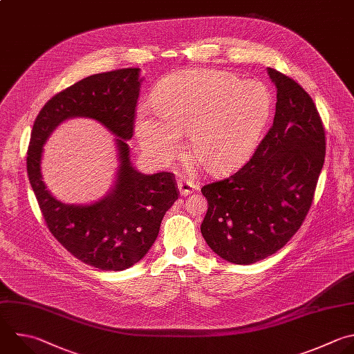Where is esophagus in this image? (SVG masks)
Here are the masks:
<instances>
[{"instance_id": "34e87169", "label": "esophagus", "mask_w": 354, "mask_h": 354, "mask_svg": "<svg viewBox=\"0 0 354 354\" xmlns=\"http://www.w3.org/2000/svg\"><path fill=\"white\" fill-rule=\"evenodd\" d=\"M178 189H179L180 196H189L190 193L194 192V185L192 182H189V180L179 179L178 180Z\"/></svg>"}]
</instances>
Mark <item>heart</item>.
Masks as SVG:
<instances>
[{"label": "heart", "mask_w": 354, "mask_h": 354, "mask_svg": "<svg viewBox=\"0 0 354 354\" xmlns=\"http://www.w3.org/2000/svg\"><path fill=\"white\" fill-rule=\"evenodd\" d=\"M154 109L139 108L135 131L142 150L168 164L182 150V133L201 167L222 174L256 147L272 111L270 88L257 80L214 69H189L164 79L153 94Z\"/></svg>", "instance_id": "b5f03b06"}]
</instances>
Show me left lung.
Masks as SVG:
<instances>
[{
    "label": "left lung",
    "instance_id": "8db88e82",
    "mask_svg": "<svg viewBox=\"0 0 354 354\" xmlns=\"http://www.w3.org/2000/svg\"><path fill=\"white\" fill-rule=\"evenodd\" d=\"M277 87L274 124L236 174L205 185L201 234L221 259L249 266L282 249L311 207L325 158L317 106L289 76L268 68Z\"/></svg>",
    "mask_w": 354,
    "mask_h": 354
}]
</instances>
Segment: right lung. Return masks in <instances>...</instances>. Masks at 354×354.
I'll return each mask as SVG.
<instances>
[{
  "label": "right lung",
  "mask_w": 354,
  "mask_h": 354,
  "mask_svg": "<svg viewBox=\"0 0 354 354\" xmlns=\"http://www.w3.org/2000/svg\"><path fill=\"white\" fill-rule=\"evenodd\" d=\"M140 69L91 75L55 94L39 112L28 150V175L53 236L77 260L101 271H122L139 263L156 242L165 212L178 200L174 174L145 175L132 167L127 140L133 136ZM91 117L118 139L120 167L111 192L87 206L65 205L41 176L42 146L69 117Z\"/></svg>",
  "instance_id": "obj_1"
}]
</instances>
